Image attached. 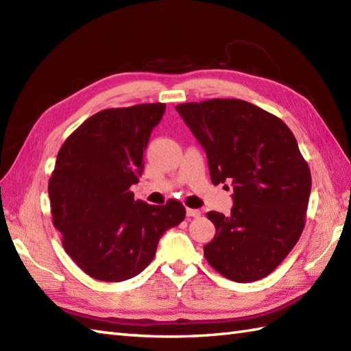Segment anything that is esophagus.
Returning a JSON list of instances; mask_svg holds the SVG:
<instances>
[{
	"label": "esophagus",
	"mask_w": 351,
	"mask_h": 351,
	"mask_svg": "<svg viewBox=\"0 0 351 351\" xmlns=\"http://www.w3.org/2000/svg\"><path fill=\"white\" fill-rule=\"evenodd\" d=\"M200 211L199 210H193V208H187V217H199Z\"/></svg>",
	"instance_id": "1"
}]
</instances>
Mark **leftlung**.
Returning a JSON list of instances; mask_svg holds the SVG:
<instances>
[{
	"instance_id": "left-lung-1",
	"label": "left lung",
	"mask_w": 351,
	"mask_h": 351,
	"mask_svg": "<svg viewBox=\"0 0 351 351\" xmlns=\"http://www.w3.org/2000/svg\"><path fill=\"white\" fill-rule=\"evenodd\" d=\"M176 111L205 149L213 184L234 187L229 215L206 214L215 226L204 245L206 261L230 280L265 278L293 250L306 220L311 170L294 134L241 99L187 102Z\"/></svg>"
}]
</instances>
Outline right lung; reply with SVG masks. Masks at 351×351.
I'll use <instances>...</instances> for the list:
<instances>
[{
    "instance_id": "obj_1",
    "label": "right lung",
    "mask_w": 351,
    "mask_h": 351,
    "mask_svg": "<svg viewBox=\"0 0 351 351\" xmlns=\"http://www.w3.org/2000/svg\"><path fill=\"white\" fill-rule=\"evenodd\" d=\"M166 104L108 108L88 117L66 138L49 178L52 223L63 247L93 279L122 282L151 264L167 229L185 208L134 200L131 185L143 173V152Z\"/></svg>"
}]
</instances>
